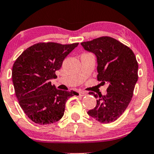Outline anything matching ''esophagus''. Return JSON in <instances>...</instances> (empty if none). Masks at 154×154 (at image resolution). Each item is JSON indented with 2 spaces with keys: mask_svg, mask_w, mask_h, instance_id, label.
I'll use <instances>...</instances> for the list:
<instances>
[{
  "mask_svg": "<svg viewBox=\"0 0 154 154\" xmlns=\"http://www.w3.org/2000/svg\"><path fill=\"white\" fill-rule=\"evenodd\" d=\"M79 95H82V96H85V95H88V93H86V92H85V91H81V92H79Z\"/></svg>",
  "mask_w": 154,
  "mask_h": 154,
  "instance_id": "1",
  "label": "esophagus"
}]
</instances>
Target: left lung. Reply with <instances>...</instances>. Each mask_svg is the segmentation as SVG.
<instances>
[{"mask_svg": "<svg viewBox=\"0 0 154 154\" xmlns=\"http://www.w3.org/2000/svg\"><path fill=\"white\" fill-rule=\"evenodd\" d=\"M85 50L97 57V79L109 85L106 95L95 94L94 109L88 114L101 123L115 121L128 108L138 79V63L132 51L111 37L103 36L81 43Z\"/></svg>", "mask_w": 154, "mask_h": 154, "instance_id": "left-lung-1", "label": "left lung"}]
</instances>
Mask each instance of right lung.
<instances>
[{"instance_id": "1", "label": "right lung", "mask_w": 154, "mask_h": 154, "mask_svg": "<svg viewBox=\"0 0 154 154\" xmlns=\"http://www.w3.org/2000/svg\"><path fill=\"white\" fill-rule=\"evenodd\" d=\"M78 43H38L26 48L12 68V81L21 108L32 121L38 125L56 122L63 116L66 100L76 92L59 90L50 80L57 77L67 55Z\"/></svg>"}]
</instances>
